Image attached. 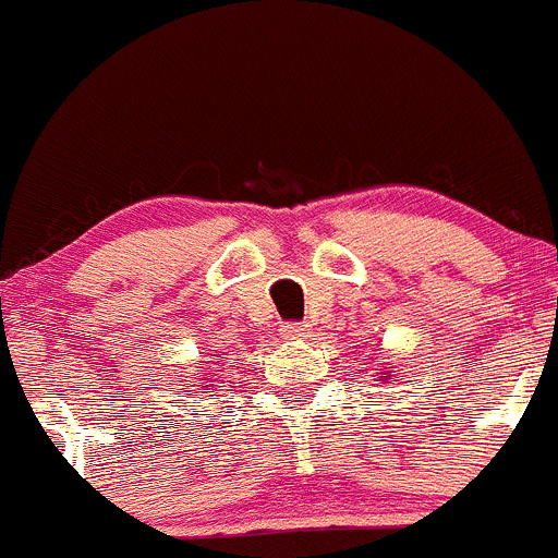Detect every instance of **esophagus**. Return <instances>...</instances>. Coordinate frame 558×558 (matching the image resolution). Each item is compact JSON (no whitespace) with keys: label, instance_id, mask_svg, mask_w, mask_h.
<instances>
[{"label":"esophagus","instance_id":"1","mask_svg":"<svg viewBox=\"0 0 558 558\" xmlns=\"http://www.w3.org/2000/svg\"><path fill=\"white\" fill-rule=\"evenodd\" d=\"M308 330H312L308 322H284V325H281V336L284 338H306Z\"/></svg>","mask_w":558,"mask_h":558}]
</instances>
